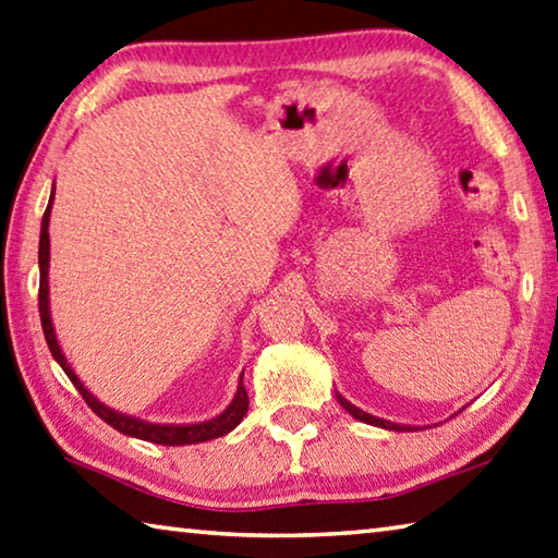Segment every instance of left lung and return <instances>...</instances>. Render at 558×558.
Returning <instances> with one entry per match:
<instances>
[{
  "instance_id": "left-lung-1",
  "label": "left lung",
  "mask_w": 558,
  "mask_h": 558,
  "mask_svg": "<svg viewBox=\"0 0 558 558\" xmlns=\"http://www.w3.org/2000/svg\"><path fill=\"white\" fill-rule=\"evenodd\" d=\"M337 400H339L341 408L351 414V417H356V420L366 422V424H373V427L390 429V432H410V429H412V427H408V424H392V422H388V420H378V417H373V414L359 410L356 404H351V402H349L347 398H343V395H339V392H337Z\"/></svg>"
}]
</instances>
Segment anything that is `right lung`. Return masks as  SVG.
Instances as JSON below:
<instances>
[{
  "mask_svg": "<svg viewBox=\"0 0 558 558\" xmlns=\"http://www.w3.org/2000/svg\"><path fill=\"white\" fill-rule=\"evenodd\" d=\"M53 197H56V185L50 190V199L48 207L44 211V221H40V241H38V268H40V286H38V312H40V327H44L46 333V343L53 359L58 361V366L65 371V376L70 383L75 385L77 392L83 395L85 402L93 408L99 420H105L109 427H114L117 432L126 434V437L134 439H144L150 444H163V447H185V444H199V441H209V439H219L229 434L231 429H236L244 414L248 412V395L244 388V373H241L239 388L234 400L229 402V408L217 414V417L205 420V422H195V424H154L138 417H131V414L117 412L107 408L105 402H99L93 392L85 388V383L75 376L73 366H70L63 349H60L56 329H53V319H50V300H48V266H50V236H48V225H50V209H53Z\"/></svg>",
  "mask_w": 558,
  "mask_h": 558,
  "instance_id": "right-lung-1",
  "label": "right lung"
}]
</instances>
